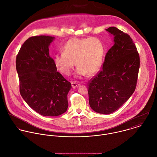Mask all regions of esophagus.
<instances>
[{
	"label": "esophagus",
	"mask_w": 157,
	"mask_h": 157,
	"mask_svg": "<svg viewBox=\"0 0 157 157\" xmlns=\"http://www.w3.org/2000/svg\"><path fill=\"white\" fill-rule=\"evenodd\" d=\"M71 83H72V86L73 88H77V87H78V86L80 85V83H77V82H72Z\"/></svg>",
	"instance_id": "esophagus-1"
}]
</instances>
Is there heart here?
Instances as JSON below:
<instances>
[{
  "instance_id": "obj_1",
  "label": "heart",
  "mask_w": 157,
  "mask_h": 157,
  "mask_svg": "<svg viewBox=\"0 0 157 157\" xmlns=\"http://www.w3.org/2000/svg\"><path fill=\"white\" fill-rule=\"evenodd\" d=\"M104 53V44L98 38H72L64 45L62 53L55 55L53 62L65 75H69L77 64V77L93 76L100 70Z\"/></svg>"
}]
</instances>
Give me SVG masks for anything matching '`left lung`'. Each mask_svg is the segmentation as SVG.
I'll return each mask as SVG.
<instances>
[{"mask_svg":"<svg viewBox=\"0 0 157 157\" xmlns=\"http://www.w3.org/2000/svg\"><path fill=\"white\" fill-rule=\"evenodd\" d=\"M105 30L113 36V45L106 53L102 69L88 85L91 108L99 113L109 114L118 109L134 93L140 58L128 34L115 27Z\"/></svg>","mask_w":157,"mask_h":157,"instance_id":"left-lung-1","label":"left lung"}]
</instances>
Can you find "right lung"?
<instances>
[{"instance_id":"obj_1","label":"right lung","mask_w":157,"mask_h":157,"mask_svg":"<svg viewBox=\"0 0 157 157\" xmlns=\"http://www.w3.org/2000/svg\"><path fill=\"white\" fill-rule=\"evenodd\" d=\"M55 37H29L16 58L20 94L34 110L43 116L56 117L66 112L71 83L57 71L49 46Z\"/></svg>"}]
</instances>
